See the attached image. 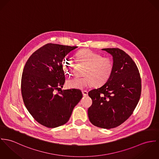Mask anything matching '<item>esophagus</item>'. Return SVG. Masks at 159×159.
<instances>
[{
	"mask_svg": "<svg viewBox=\"0 0 159 159\" xmlns=\"http://www.w3.org/2000/svg\"><path fill=\"white\" fill-rule=\"evenodd\" d=\"M82 94H83V95H84V96H86L88 95V91H85V90L82 91Z\"/></svg>",
	"mask_w": 159,
	"mask_h": 159,
	"instance_id": "1",
	"label": "esophagus"
}]
</instances>
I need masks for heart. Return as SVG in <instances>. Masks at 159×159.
I'll return each mask as SVG.
<instances>
[{"instance_id": "heart-1", "label": "heart", "mask_w": 159, "mask_h": 159, "mask_svg": "<svg viewBox=\"0 0 159 159\" xmlns=\"http://www.w3.org/2000/svg\"><path fill=\"white\" fill-rule=\"evenodd\" d=\"M75 59L87 66L84 72V77H74L66 82L68 87L83 89L94 85L98 87L106 84L110 79L114 70V62L111 57L104 56L101 53L88 49H82L77 51ZM63 71L67 75H71L74 63L71 59L65 58L61 63Z\"/></svg>"}]
</instances>
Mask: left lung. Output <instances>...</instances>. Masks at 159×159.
Masks as SVG:
<instances>
[{
  "mask_svg": "<svg viewBox=\"0 0 159 159\" xmlns=\"http://www.w3.org/2000/svg\"><path fill=\"white\" fill-rule=\"evenodd\" d=\"M113 56L114 70L108 81L89 91L92 105L88 115L90 122L100 128L120 125L133 113L141 92L140 74L134 61L118 48H107Z\"/></svg>",
  "mask_w": 159,
  "mask_h": 159,
  "instance_id": "8db88e82",
  "label": "left lung"
}]
</instances>
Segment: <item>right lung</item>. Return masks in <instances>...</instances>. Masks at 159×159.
I'll return each mask as SVG.
<instances>
[{"instance_id": "right-lung-1", "label": "right lung", "mask_w": 159, "mask_h": 159, "mask_svg": "<svg viewBox=\"0 0 159 159\" xmlns=\"http://www.w3.org/2000/svg\"><path fill=\"white\" fill-rule=\"evenodd\" d=\"M77 48L46 44L32 53L24 66L21 78L24 103L36 121L45 127L66 123L82 98L79 89L61 90L65 82L62 61Z\"/></svg>"}]
</instances>
